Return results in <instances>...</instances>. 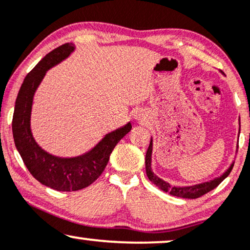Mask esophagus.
<instances>
[{
	"mask_svg": "<svg viewBox=\"0 0 250 250\" xmlns=\"http://www.w3.org/2000/svg\"><path fill=\"white\" fill-rule=\"evenodd\" d=\"M135 118L137 119V120H143V119L145 118V116L143 115V114H139V113H138V114H136V115H135Z\"/></svg>",
	"mask_w": 250,
	"mask_h": 250,
	"instance_id": "obj_1",
	"label": "esophagus"
}]
</instances>
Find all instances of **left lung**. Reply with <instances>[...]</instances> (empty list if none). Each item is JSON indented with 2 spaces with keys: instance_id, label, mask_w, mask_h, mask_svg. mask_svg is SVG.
<instances>
[{
  "instance_id": "8db88e82",
  "label": "left lung",
  "mask_w": 250,
  "mask_h": 250,
  "mask_svg": "<svg viewBox=\"0 0 250 250\" xmlns=\"http://www.w3.org/2000/svg\"><path fill=\"white\" fill-rule=\"evenodd\" d=\"M240 121V120H239ZM240 125V123H239ZM239 134H240V129H239ZM152 147H153V143H152V138H151V143H149V146L147 148V152H146V156H145V166H146V175L149 181H151L153 184L158 186L160 189L162 191L169 193V194L174 195V197H179V198H185V199H197L200 198L202 195L206 194V193L210 192L211 189H214L215 188L221 184V183L224 181V179L228 177L231 172L232 168H233V165L232 164L229 166V168L226 170L224 174L219 176V177L212 179V181L206 182V183H201V184H197V185H192V186H171L169 183L165 182L164 179L159 178L154 172L152 171L151 168V162H152Z\"/></svg>"
}]
</instances>
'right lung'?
I'll use <instances>...</instances> for the list:
<instances>
[{
  "instance_id": "right-lung-1",
  "label": "right lung",
  "mask_w": 250,
  "mask_h": 250,
  "mask_svg": "<svg viewBox=\"0 0 250 250\" xmlns=\"http://www.w3.org/2000/svg\"><path fill=\"white\" fill-rule=\"evenodd\" d=\"M74 51L73 43H65L39 62L26 75L16 99L12 134L16 147L33 177L57 191H79L92 184L104 171L116 144L131 130V123L109 132L91 151L75 158L49 154L36 144L31 131L33 97L46 71Z\"/></svg>"
}]
</instances>
